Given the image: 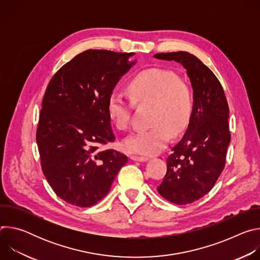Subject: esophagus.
<instances>
[{
	"mask_svg": "<svg viewBox=\"0 0 260 260\" xmlns=\"http://www.w3.org/2000/svg\"><path fill=\"white\" fill-rule=\"evenodd\" d=\"M129 158L132 160H135V161H146L148 160V157L146 156H137V155H131Z\"/></svg>",
	"mask_w": 260,
	"mask_h": 260,
	"instance_id": "1",
	"label": "esophagus"
}]
</instances>
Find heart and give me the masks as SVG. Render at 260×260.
Masks as SVG:
<instances>
[{
    "instance_id": "1",
    "label": "heart",
    "mask_w": 260,
    "mask_h": 260,
    "mask_svg": "<svg viewBox=\"0 0 260 260\" xmlns=\"http://www.w3.org/2000/svg\"><path fill=\"white\" fill-rule=\"evenodd\" d=\"M136 105H151L149 128L139 129L122 143L123 149L141 155H154L164 150L170 135L178 136L186 129L194 108V95L188 83L173 71L151 68L138 73L127 86ZM108 114L119 131L131 124V104L120 92L108 99Z\"/></svg>"
}]
</instances>
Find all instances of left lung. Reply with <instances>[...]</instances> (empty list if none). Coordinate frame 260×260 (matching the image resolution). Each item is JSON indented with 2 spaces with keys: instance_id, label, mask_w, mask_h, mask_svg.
<instances>
[{
  "instance_id": "1",
  "label": "left lung",
  "mask_w": 260,
  "mask_h": 260,
  "mask_svg": "<svg viewBox=\"0 0 260 260\" xmlns=\"http://www.w3.org/2000/svg\"><path fill=\"white\" fill-rule=\"evenodd\" d=\"M186 69L194 108L186 133L167 158L168 170L158 193L176 205L191 204L213 187L224 170L231 142L229 104L218 78L197 56L185 51L156 53Z\"/></svg>"
}]
</instances>
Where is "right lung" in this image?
I'll return each mask as SVG.
<instances>
[{
    "label": "right lung",
    "mask_w": 260,
    "mask_h": 260,
    "mask_svg": "<svg viewBox=\"0 0 260 260\" xmlns=\"http://www.w3.org/2000/svg\"><path fill=\"white\" fill-rule=\"evenodd\" d=\"M134 52L88 49L63 64L49 81L36 140L42 172L64 202L82 208L110 190L127 156L101 147L115 141L108 99L136 61Z\"/></svg>",
    "instance_id": "1"
}]
</instances>
